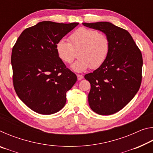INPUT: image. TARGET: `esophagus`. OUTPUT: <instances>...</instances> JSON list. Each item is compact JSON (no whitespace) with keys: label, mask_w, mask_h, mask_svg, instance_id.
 <instances>
[{"label":"esophagus","mask_w":153,"mask_h":153,"mask_svg":"<svg viewBox=\"0 0 153 153\" xmlns=\"http://www.w3.org/2000/svg\"><path fill=\"white\" fill-rule=\"evenodd\" d=\"M77 80H78V81H79V80H81V79H82L83 78H84V76H82V75H77Z\"/></svg>","instance_id":"34e87169"}]
</instances>
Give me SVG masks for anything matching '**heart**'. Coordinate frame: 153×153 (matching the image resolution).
<instances>
[{"label": "heart", "instance_id": "heart-1", "mask_svg": "<svg viewBox=\"0 0 153 153\" xmlns=\"http://www.w3.org/2000/svg\"><path fill=\"white\" fill-rule=\"evenodd\" d=\"M69 41L70 43L63 39L59 40L56 51L59 58L66 63L73 62L77 52L79 59L71 65L77 72L100 67L109 51L110 43L107 36L94 30L80 27L69 36Z\"/></svg>", "mask_w": 153, "mask_h": 153}]
</instances>
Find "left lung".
I'll list each match as a JSON object with an SVG mask.
<instances>
[{
  "instance_id": "1",
  "label": "left lung",
  "mask_w": 153,
  "mask_h": 153,
  "mask_svg": "<svg viewBox=\"0 0 153 153\" xmlns=\"http://www.w3.org/2000/svg\"><path fill=\"white\" fill-rule=\"evenodd\" d=\"M82 24L103 32L109 40V51L104 63L84 77L91 85L88 94L91 109L99 115H112L122 109L138 91L142 53L126 30L107 22Z\"/></svg>"
}]
</instances>
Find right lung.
I'll return each mask as SVG.
<instances>
[{
  "instance_id": "right-lung-1",
  "label": "right lung",
  "mask_w": 153,
  "mask_h": 153,
  "mask_svg": "<svg viewBox=\"0 0 153 153\" xmlns=\"http://www.w3.org/2000/svg\"><path fill=\"white\" fill-rule=\"evenodd\" d=\"M78 24L39 22L21 33L13 48L15 90L36 113L51 115L62 109L66 92L77 81L76 75L59 58L56 44Z\"/></svg>"
}]
</instances>
